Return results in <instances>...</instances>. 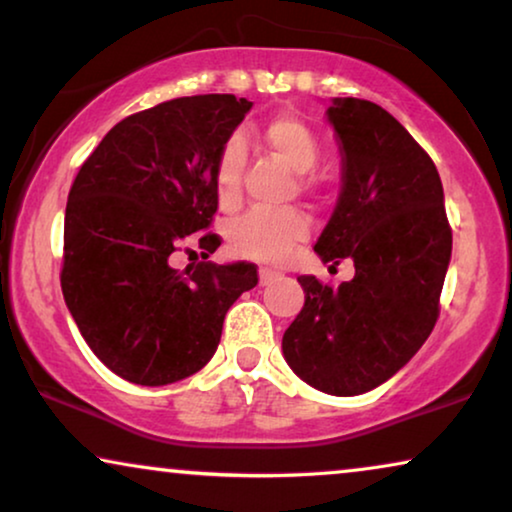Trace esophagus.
Listing matches in <instances>:
<instances>
[{
  "label": "esophagus",
  "mask_w": 512,
  "mask_h": 512,
  "mask_svg": "<svg viewBox=\"0 0 512 512\" xmlns=\"http://www.w3.org/2000/svg\"><path fill=\"white\" fill-rule=\"evenodd\" d=\"M279 277H282V275H279V272H275V270H270V268H261V270H258V279H261V286L275 284Z\"/></svg>",
  "instance_id": "1"
}]
</instances>
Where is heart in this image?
<instances>
[{
    "instance_id": "obj_1",
    "label": "heart",
    "mask_w": 512,
    "mask_h": 512,
    "mask_svg": "<svg viewBox=\"0 0 512 512\" xmlns=\"http://www.w3.org/2000/svg\"><path fill=\"white\" fill-rule=\"evenodd\" d=\"M263 139L291 170L300 172V184L310 188L314 181L310 172L321 158L319 139L298 116L279 114L263 125ZM247 149L242 137H230L216 158L214 188L221 207H235L240 200V181ZM310 237V221L300 209L282 212H247L230 223L228 244L237 256L254 258L263 263H284L298 244Z\"/></svg>"
}]
</instances>
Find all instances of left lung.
Here are the masks:
<instances>
[{
    "label": "left lung",
    "instance_id": "obj_1",
    "mask_svg": "<svg viewBox=\"0 0 512 512\" xmlns=\"http://www.w3.org/2000/svg\"><path fill=\"white\" fill-rule=\"evenodd\" d=\"M342 191L314 251L331 268L354 263L340 286L298 277L305 305L286 328L284 359L300 380L359 396L396 375L429 338L452 256L438 170L380 104L335 97Z\"/></svg>",
    "mask_w": 512,
    "mask_h": 512
}]
</instances>
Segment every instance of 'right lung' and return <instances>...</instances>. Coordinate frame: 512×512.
<instances>
[{
  "mask_svg": "<svg viewBox=\"0 0 512 512\" xmlns=\"http://www.w3.org/2000/svg\"><path fill=\"white\" fill-rule=\"evenodd\" d=\"M251 109L235 95H193L111 128L76 174L65 212L62 296L109 370L142 387L198 373L223 319L258 284L254 263L177 270L188 242L214 254L216 158ZM188 251V249H186Z\"/></svg>",
  "mask_w": 512,
  "mask_h": 512,
  "instance_id": "right-lung-1",
  "label": "right lung"
}]
</instances>
